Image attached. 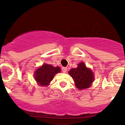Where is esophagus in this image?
<instances>
[{"instance_id":"1","label":"esophagus","mask_w":125,"mask_h":125,"mask_svg":"<svg viewBox=\"0 0 125 125\" xmlns=\"http://www.w3.org/2000/svg\"><path fill=\"white\" fill-rule=\"evenodd\" d=\"M67 71V68L66 67H62V71L63 72V73H65Z\"/></svg>"}]
</instances>
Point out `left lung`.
<instances>
[{
    "label": "left lung",
    "instance_id": "1",
    "mask_svg": "<svg viewBox=\"0 0 125 125\" xmlns=\"http://www.w3.org/2000/svg\"><path fill=\"white\" fill-rule=\"evenodd\" d=\"M79 89L89 88L94 80V74L90 68H88L83 62L78 64L76 68H72L68 72Z\"/></svg>",
    "mask_w": 125,
    "mask_h": 125
}]
</instances>
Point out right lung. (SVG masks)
I'll return each mask as SVG.
<instances>
[{"label": "right lung", "mask_w": 125, "mask_h": 125, "mask_svg": "<svg viewBox=\"0 0 125 125\" xmlns=\"http://www.w3.org/2000/svg\"><path fill=\"white\" fill-rule=\"evenodd\" d=\"M60 67H54L51 65L43 64L34 72V79L39 85L48 86L54 78L55 74L60 73Z\"/></svg>", "instance_id": "add662e5"}]
</instances>
